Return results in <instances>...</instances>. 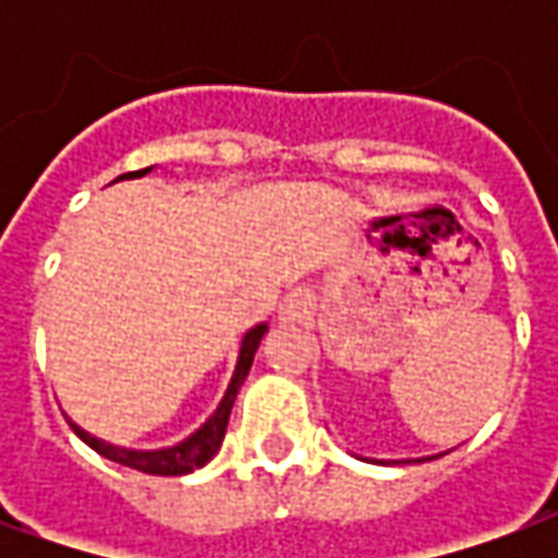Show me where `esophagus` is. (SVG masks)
Instances as JSON below:
<instances>
[{
	"label": "esophagus",
	"mask_w": 558,
	"mask_h": 558,
	"mask_svg": "<svg viewBox=\"0 0 558 558\" xmlns=\"http://www.w3.org/2000/svg\"><path fill=\"white\" fill-rule=\"evenodd\" d=\"M311 311H314V295L307 290H295L280 304V319L283 323H304Z\"/></svg>",
	"instance_id": "1"
}]
</instances>
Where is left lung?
Instances as JSON below:
<instances>
[{
  "mask_svg": "<svg viewBox=\"0 0 558 558\" xmlns=\"http://www.w3.org/2000/svg\"><path fill=\"white\" fill-rule=\"evenodd\" d=\"M424 460H433V457H424Z\"/></svg>",
  "mask_w": 558,
  "mask_h": 558,
  "instance_id": "8db88e82",
  "label": "left lung"
}]
</instances>
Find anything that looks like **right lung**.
Returning <instances> with one entry per match:
<instances>
[{
  "label": "right lung",
  "instance_id": "1",
  "mask_svg": "<svg viewBox=\"0 0 558 558\" xmlns=\"http://www.w3.org/2000/svg\"><path fill=\"white\" fill-rule=\"evenodd\" d=\"M146 170L137 172H128V175H146ZM268 331V326L251 328L242 340V352H239V364H235V374H232V383L227 388V395L220 400V407L215 410V415L194 433V436H187L184 442L172 445V448H160V451H131V448H119V445H110L98 439V436H92L83 427H77L74 421H68L71 424V430L77 433L83 442L95 448L98 454L107 457V460H113V463H122V466L137 469V472H148V475H184V472H194V469L206 466L211 457L218 454L220 442H223V433H227V421H230L232 403H235V395H239V388H242L244 376L251 371V364H254V352L259 347V340Z\"/></svg>",
  "mask_w": 558,
  "mask_h": 558
}]
</instances>
